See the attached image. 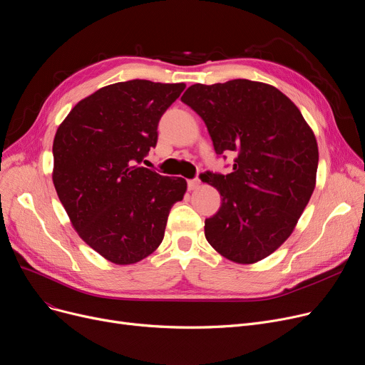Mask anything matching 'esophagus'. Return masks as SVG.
<instances>
[{
    "mask_svg": "<svg viewBox=\"0 0 365 365\" xmlns=\"http://www.w3.org/2000/svg\"><path fill=\"white\" fill-rule=\"evenodd\" d=\"M200 185H201V180H200V179H194V180H187V187H189L190 190H194V189H198V187H200Z\"/></svg>",
    "mask_w": 365,
    "mask_h": 365,
    "instance_id": "esophagus-1",
    "label": "esophagus"
}]
</instances>
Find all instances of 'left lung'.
<instances>
[{
    "label": "left lung",
    "instance_id": "left-lung-1",
    "mask_svg": "<svg viewBox=\"0 0 365 365\" xmlns=\"http://www.w3.org/2000/svg\"><path fill=\"white\" fill-rule=\"evenodd\" d=\"M182 102L204 120L217 155L237 153L232 173L202 179L222 200L205 219L208 244L240 264L263 260L293 234L315 189L312 128L284 93L259 81L194 84Z\"/></svg>",
    "mask_w": 365,
    "mask_h": 365
}]
</instances>
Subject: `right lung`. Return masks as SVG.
Wrapping results in <instances>:
<instances>
[{
	"label": "right lung",
	"instance_id": "right-lung-1",
	"mask_svg": "<svg viewBox=\"0 0 365 365\" xmlns=\"http://www.w3.org/2000/svg\"><path fill=\"white\" fill-rule=\"evenodd\" d=\"M185 83H115L76 103L53 140V183L81 240L115 264L160 247L173 204L187 183L140 165L158 121Z\"/></svg>",
	"mask_w": 365,
	"mask_h": 365
}]
</instances>
